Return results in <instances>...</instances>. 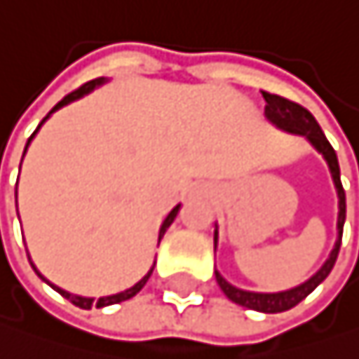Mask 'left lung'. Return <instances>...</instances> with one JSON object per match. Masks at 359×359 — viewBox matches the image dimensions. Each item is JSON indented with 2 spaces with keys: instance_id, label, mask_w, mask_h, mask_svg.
<instances>
[{
  "instance_id": "left-lung-1",
  "label": "left lung",
  "mask_w": 359,
  "mask_h": 359,
  "mask_svg": "<svg viewBox=\"0 0 359 359\" xmlns=\"http://www.w3.org/2000/svg\"><path fill=\"white\" fill-rule=\"evenodd\" d=\"M263 99L267 103L265 105V116H267L269 122H273L278 129H284L288 133L304 135L325 157V161L330 165V172H332V178H334V185H336V194H338V239H336V245H334L330 258L323 263V267L316 271L310 280H306L304 284H299L295 288H288V291H280V293H252V291H243V288L232 286L230 282H226L222 278L219 271H215V280H217L219 288L230 302L245 306L250 310L276 314V312L291 310L293 306L304 302L334 269V263L338 258V250H340V241H342V226H344V215H347V204H344V189H342V183H340V168H338L336 150L327 142L325 133L321 131L319 122L314 120V116L306 107H302L299 103H293V101L284 99V96H278V94H271V92H263ZM213 243L217 248V230L213 234Z\"/></svg>"
}]
</instances>
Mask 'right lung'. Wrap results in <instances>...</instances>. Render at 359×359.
Here are the masks:
<instances>
[{"label":"right lung","mask_w":359,"mask_h":359,"mask_svg":"<svg viewBox=\"0 0 359 359\" xmlns=\"http://www.w3.org/2000/svg\"><path fill=\"white\" fill-rule=\"evenodd\" d=\"M103 81H105L103 77H99V79H92V81H88V83H83L81 88H77L75 92L66 94L64 99H62V101H60V103H57V105H55V107H53V109H51V111H49V114L45 116V118H43V122H45V120H47V118H49V116H51V114L55 111V109H60V107H64V105H68V103H73V101L81 99L83 94L92 92V90H94L96 86H101ZM43 122H40V125H38V129L43 127ZM38 129H36V131H38ZM36 131H34V133H32V137L27 140V144H25V150H27L29 142L34 140ZM23 155H25V153H23ZM178 209H181V204H176L174 209H172V211L168 213V217L163 219V224H161V228H159V241H161V237H163V234H165V230L170 228V224H172V222L176 219V215H178ZM29 263H32V260H29ZM32 267H34V265H32ZM153 269H155V265L150 267V271H148V273H146V276H144V278H142V280H140L137 284H133L131 288H127V291H122V293H116V295H107V297H99V299H94V297H81V295H73V293L64 291V288H60V286L51 284V282H49V280H47V278H45L43 273H40V271H38V269L34 267V271H36V273H38L40 278H43V280H45V282H47V284L51 286V288H55V291H57V293H60L62 297H66V299L71 302V304H75V306H79V308H83V310H90V308H105V306H111V304H120V302H127V299L135 297V295H137V293L142 291V288H144V284L148 282V278H150V273H153Z\"/></svg>","instance_id":"add662e5"}]
</instances>
